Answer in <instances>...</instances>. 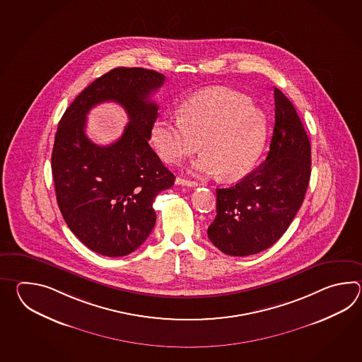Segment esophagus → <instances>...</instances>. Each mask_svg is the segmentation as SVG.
I'll return each mask as SVG.
<instances>
[{
	"mask_svg": "<svg viewBox=\"0 0 362 362\" xmlns=\"http://www.w3.org/2000/svg\"><path fill=\"white\" fill-rule=\"evenodd\" d=\"M176 184L182 185V186H189V187H195V186H198V182H195V181H190V180H185L182 177L176 178Z\"/></svg>",
	"mask_w": 362,
	"mask_h": 362,
	"instance_id": "obj_1",
	"label": "esophagus"
}]
</instances>
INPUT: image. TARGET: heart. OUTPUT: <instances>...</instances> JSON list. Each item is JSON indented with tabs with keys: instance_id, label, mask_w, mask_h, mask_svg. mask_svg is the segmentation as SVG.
Instances as JSON below:
<instances>
[{
	"instance_id": "1",
	"label": "heart",
	"mask_w": 362,
	"mask_h": 362,
	"mask_svg": "<svg viewBox=\"0 0 362 362\" xmlns=\"http://www.w3.org/2000/svg\"><path fill=\"white\" fill-rule=\"evenodd\" d=\"M264 116L246 95L229 89H208L185 103L180 117H162L153 127V142L164 162L178 164L194 154L197 175L220 173L225 180L245 176L260 154Z\"/></svg>"
}]
</instances>
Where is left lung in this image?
<instances>
[{"label":"left lung","instance_id":"8db88e82","mask_svg":"<svg viewBox=\"0 0 362 362\" xmlns=\"http://www.w3.org/2000/svg\"><path fill=\"white\" fill-rule=\"evenodd\" d=\"M274 128L267 159L238 184L216 189L208 238L221 252H262L284 235L310 178V144L291 100L274 88Z\"/></svg>","mask_w":362,"mask_h":362}]
</instances>
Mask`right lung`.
<instances>
[{"mask_svg":"<svg viewBox=\"0 0 362 362\" xmlns=\"http://www.w3.org/2000/svg\"><path fill=\"white\" fill-rule=\"evenodd\" d=\"M165 76L153 69H111L86 86L62 116L52 153L62 216L85 246L110 257L136 251L156 221L155 197L175 184L148 145L159 106L150 100ZM112 100L130 117L122 137L107 147L84 133L92 107Z\"/></svg>","mask_w":362,"mask_h":362,"instance_id":"1","label":"right lung"}]
</instances>
